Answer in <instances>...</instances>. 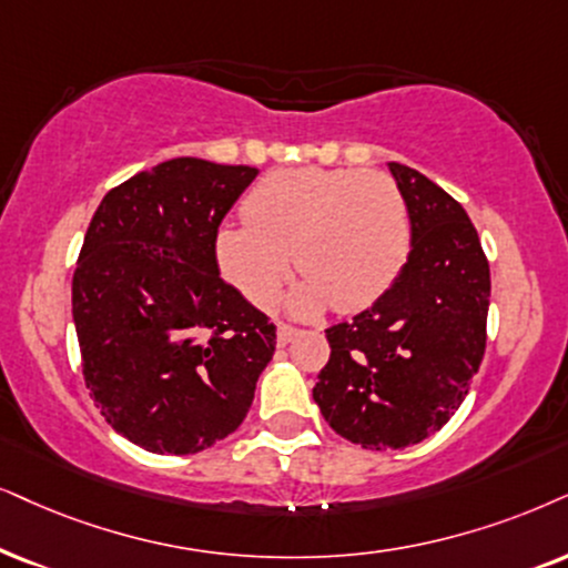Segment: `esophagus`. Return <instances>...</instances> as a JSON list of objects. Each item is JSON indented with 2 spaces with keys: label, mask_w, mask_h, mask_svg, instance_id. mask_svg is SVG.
Segmentation results:
<instances>
[{
  "label": "esophagus",
  "mask_w": 568,
  "mask_h": 568,
  "mask_svg": "<svg viewBox=\"0 0 568 568\" xmlns=\"http://www.w3.org/2000/svg\"><path fill=\"white\" fill-rule=\"evenodd\" d=\"M296 335H298L296 327L283 325V322H280V325H277V346H288V343H291Z\"/></svg>",
  "instance_id": "obj_1"
}]
</instances>
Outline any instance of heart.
<instances>
[{
  "label": "heart",
  "mask_w": 568,
  "mask_h": 568,
  "mask_svg": "<svg viewBox=\"0 0 568 568\" xmlns=\"http://www.w3.org/2000/svg\"><path fill=\"white\" fill-rule=\"evenodd\" d=\"M243 222H225L214 256L254 304L277 298L296 264L306 272L291 293L296 314L327 304L341 312L372 306L396 283L412 251L404 193L372 170L293 168L262 178L243 201Z\"/></svg>",
  "instance_id": "b5f03b06"
}]
</instances>
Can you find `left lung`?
I'll list each match as a JSON object with an SVG mask.
<instances>
[{
    "label": "left lung",
    "instance_id": "1",
    "mask_svg": "<svg viewBox=\"0 0 568 568\" xmlns=\"http://www.w3.org/2000/svg\"><path fill=\"white\" fill-rule=\"evenodd\" d=\"M412 217V251L383 298L327 329L314 404L337 435L369 450L435 435L485 356L490 267L469 214L440 185L390 162Z\"/></svg>",
    "mask_w": 568,
    "mask_h": 568
}]
</instances>
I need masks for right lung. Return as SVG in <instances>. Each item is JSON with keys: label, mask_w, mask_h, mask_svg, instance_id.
I'll use <instances>...</instances> for the list:
<instances>
[{"label": "right lung", "mask_w": 568, "mask_h": 568, "mask_svg": "<svg viewBox=\"0 0 568 568\" xmlns=\"http://www.w3.org/2000/svg\"><path fill=\"white\" fill-rule=\"evenodd\" d=\"M256 175L178 156L106 193L85 231L73 275L85 387L143 450L189 456L235 433L275 354V325L214 256Z\"/></svg>", "instance_id": "obj_1"}]
</instances>
